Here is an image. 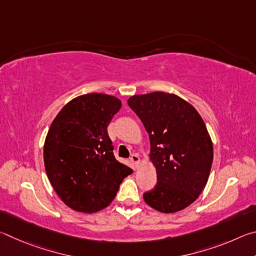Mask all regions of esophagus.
Listing matches in <instances>:
<instances>
[{
    "label": "esophagus",
    "mask_w": 256,
    "mask_h": 256,
    "mask_svg": "<svg viewBox=\"0 0 256 256\" xmlns=\"http://www.w3.org/2000/svg\"><path fill=\"white\" fill-rule=\"evenodd\" d=\"M131 162L136 164V167H138V162H140V157H138V154H131Z\"/></svg>",
    "instance_id": "obj_1"
}]
</instances>
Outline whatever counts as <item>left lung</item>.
I'll return each mask as SVG.
<instances>
[{"instance_id": "8db88e82", "label": "left lung", "mask_w": 256, "mask_h": 256, "mask_svg": "<svg viewBox=\"0 0 256 256\" xmlns=\"http://www.w3.org/2000/svg\"><path fill=\"white\" fill-rule=\"evenodd\" d=\"M128 104L149 133L157 170V184L144 194L146 203L164 214L185 209L204 188L214 160L204 122L190 104L172 94H136Z\"/></svg>"}]
</instances>
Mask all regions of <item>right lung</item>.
Instances as JSON below:
<instances>
[{
    "instance_id": "1",
    "label": "right lung",
    "mask_w": 256,
    "mask_h": 256,
    "mask_svg": "<svg viewBox=\"0 0 256 256\" xmlns=\"http://www.w3.org/2000/svg\"><path fill=\"white\" fill-rule=\"evenodd\" d=\"M122 102L104 94H86L64 106L44 146V162L55 192L71 209L92 214L114 200L132 170L116 160L107 126Z\"/></svg>"
}]
</instances>
